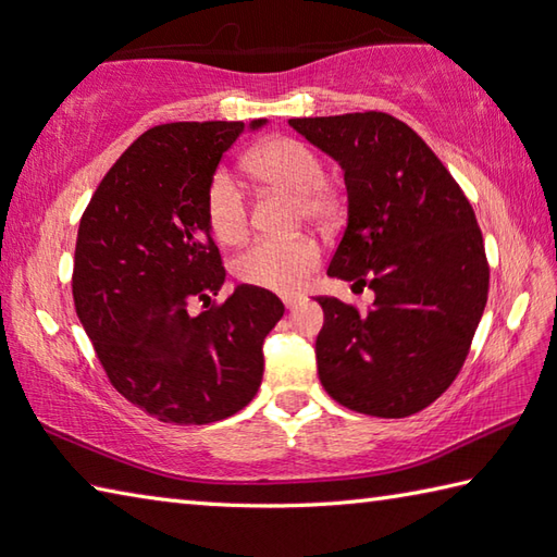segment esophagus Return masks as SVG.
Instances as JSON below:
<instances>
[{
    "label": "esophagus",
    "instance_id": "34e87169",
    "mask_svg": "<svg viewBox=\"0 0 557 557\" xmlns=\"http://www.w3.org/2000/svg\"><path fill=\"white\" fill-rule=\"evenodd\" d=\"M282 301H285V309L287 311H294V309H297V304H299L297 297H282Z\"/></svg>",
    "mask_w": 557,
    "mask_h": 557
}]
</instances>
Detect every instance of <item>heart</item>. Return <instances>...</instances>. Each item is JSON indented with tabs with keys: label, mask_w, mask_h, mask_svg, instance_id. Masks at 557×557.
Returning a JSON list of instances; mask_svg holds the SVG:
<instances>
[{
	"label": "heart",
	"mask_w": 557,
	"mask_h": 557,
	"mask_svg": "<svg viewBox=\"0 0 557 557\" xmlns=\"http://www.w3.org/2000/svg\"><path fill=\"white\" fill-rule=\"evenodd\" d=\"M256 180L299 194L301 212L315 222L339 215L342 200L325 180V164L318 152L292 136H275L246 158ZM206 220L220 244L239 242L248 227V200L227 170H218L206 188ZM321 263V248L313 239H256L234 260L236 277L246 285L294 292L306 285Z\"/></svg>",
	"instance_id": "1"
}]
</instances>
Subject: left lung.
<instances>
[{"label": "left lung", "instance_id": "8db88e82", "mask_svg": "<svg viewBox=\"0 0 557 557\" xmlns=\"http://www.w3.org/2000/svg\"><path fill=\"white\" fill-rule=\"evenodd\" d=\"M342 164L349 218L327 275L369 287L366 311L315 297L325 393L351 411L411 417L453 385L488 299L474 208L423 138L385 112L289 120Z\"/></svg>", "mask_w": 557, "mask_h": 557}]
</instances>
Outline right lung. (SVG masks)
<instances>
[{
  "label": "right lung",
  "instance_id": "obj_1",
  "mask_svg": "<svg viewBox=\"0 0 557 557\" xmlns=\"http://www.w3.org/2000/svg\"><path fill=\"white\" fill-rule=\"evenodd\" d=\"M242 132L244 122L148 128L104 174L78 224V321L116 393L164 423L203 425L244 409L263 381L265 335L285 313L253 285L210 304L224 265L206 188ZM196 298L211 309L194 317Z\"/></svg>",
  "mask_w": 557,
  "mask_h": 557
}]
</instances>
